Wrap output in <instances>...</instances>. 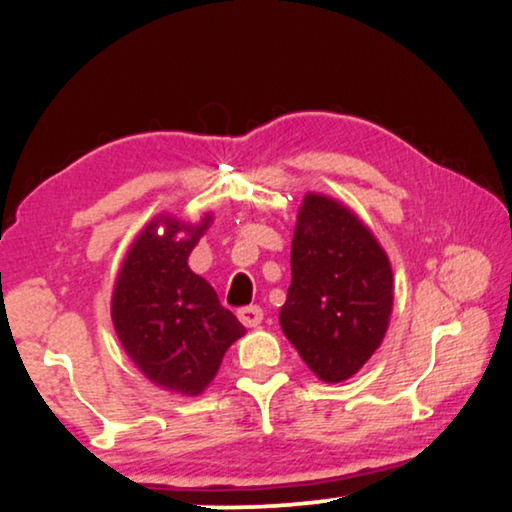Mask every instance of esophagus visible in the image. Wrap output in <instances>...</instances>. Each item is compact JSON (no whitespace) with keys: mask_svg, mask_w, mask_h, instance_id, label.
Segmentation results:
<instances>
[{"mask_svg":"<svg viewBox=\"0 0 512 512\" xmlns=\"http://www.w3.org/2000/svg\"><path fill=\"white\" fill-rule=\"evenodd\" d=\"M237 317H240L244 326L254 328L263 321V310L258 305H247V307H240V310H237Z\"/></svg>","mask_w":512,"mask_h":512,"instance_id":"obj_1","label":"esophagus"}]
</instances>
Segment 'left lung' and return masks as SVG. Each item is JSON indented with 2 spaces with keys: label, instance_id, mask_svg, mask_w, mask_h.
<instances>
[{
  "label": "left lung",
  "instance_id": "obj_1",
  "mask_svg": "<svg viewBox=\"0 0 512 512\" xmlns=\"http://www.w3.org/2000/svg\"><path fill=\"white\" fill-rule=\"evenodd\" d=\"M394 305L389 258L359 216L310 193L291 244V286L279 324L324 382L359 373L387 333Z\"/></svg>",
  "mask_w": 512,
  "mask_h": 512
}]
</instances>
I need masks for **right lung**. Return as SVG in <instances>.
<instances>
[{
  "mask_svg": "<svg viewBox=\"0 0 512 512\" xmlns=\"http://www.w3.org/2000/svg\"><path fill=\"white\" fill-rule=\"evenodd\" d=\"M212 216L186 226L160 216L142 230L125 256L111 298L118 340L153 384L181 396H198L214 380L223 354L244 326L205 279L188 268V256ZM164 226V235L157 228ZM181 232L184 238H177Z\"/></svg>",
  "mask_w": 512,
  "mask_h": 512,
  "instance_id": "obj_1",
  "label": "right lung"
}]
</instances>
